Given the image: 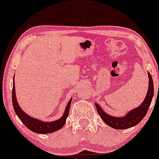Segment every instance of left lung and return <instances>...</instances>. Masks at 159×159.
Instances as JSON below:
<instances>
[{"mask_svg":"<svg viewBox=\"0 0 159 159\" xmlns=\"http://www.w3.org/2000/svg\"><path fill=\"white\" fill-rule=\"evenodd\" d=\"M148 76H149V88H148L147 96H146L144 101L138 107L133 109L132 110L126 113L125 116H124L123 117H115L113 116L108 115L107 113L103 111V109L98 104L95 103L98 113L99 114L103 122L111 128L121 130L126 129V128H129L136 125L144 118L147 113L148 109L151 104L153 95H154L152 78L149 72H148Z\"/></svg>","mask_w":159,"mask_h":159,"instance_id":"8db88e82","label":"left lung"}]
</instances>
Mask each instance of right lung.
I'll list each match as a JSON object with an SVG mask.
<instances>
[{"mask_svg": "<svg viewBox=\"0 0 159 159\" xmlns=\"http://www.w3.org/2000/svg\"><path fill=\"white\" fill-rule=\"evenodd\" d=\"M12 105H13L14 111L16 113L19 119L23 122V124L26 126L29 130L33 131V132L37 134H49L52 133L54 131H58L61 129L66 122V119L68 116L69 110H70V107L72 98L67 103V107L65 110L63 116L59 119L53 122H43V121L39 120V119H34L33 117L30 116L28 114H26L19 107V103L17 102L15 92V80L13 77V85H12Z\"/></svg>", "mask_w": 159, "mask_h": 159, "instance_id": "add662e5", "label": "right lung"}]
</instances>
